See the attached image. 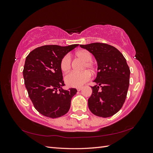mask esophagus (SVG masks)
Returning a JSON list of instances; mask_svg holds the SVG:
<instances>
[{
	"label": "esophagus",
	"instance_id": "1",
	"mask_svg": "<svg viewBox=\"0 0 153 153\" xmlns=\"http://www.w3.org/2000/svg\"><path fill=\"white\" fill-rule=\"evenodd\" d=\"M82 89H83V87H79L76 88V89H77L78 91H80Z\"/></svg>",
	"mask_w": 153,
	"mask_h": 153
}]
</instances>
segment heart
I'll use <instances>...</instances> for the list:
<instances>
[{
  "label": "heart",
  "instance_id": "b5f03b06",
  "mask_svg": "<svg viewBox=\"0 0 153 153\" xmlns=\"http://www.w3.org/2000/svg\"><path fill=\"white\" fill-rule=\"evenodd\" d=\"M76 56L84 61V65L82 66V70L87 69L92 74L96 72L97 66L92 61V55L89 51L85 50L78 51L76 53ZM60 66H61V70L64 73H68L70 70L71 67V59L69 55H64L62 58ZM91 73L88 71H84L80 73L72 72L68 74L65 77V81L66 84L69 87H79L89 81L91 79Z\"/></svg>",
  "mask_w": 153,
  "mask_h": 153
}]
</instances>
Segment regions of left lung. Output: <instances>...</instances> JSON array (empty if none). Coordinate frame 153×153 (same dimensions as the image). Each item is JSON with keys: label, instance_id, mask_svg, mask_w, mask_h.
I'll return each instance as SVG.
<instances>
[{"label": "left lung", "instance_id": "obj_1", "mask_svg": "<svg viewBox=\"0 0 153 153\" xmlns=\"http://www.w3.org/2000/svg\"><path fill=\"white\" fill-rule=\"evenodd\" d=\"M95 57L98 74L91 87L92 95L88 100L91 112L97 116L108 117L122 108L129 85L130 70L126 59L113 46L93 43L80 45Z\"/></svg>", "mask_w": 153, "mask_h": 153}]
</instances>
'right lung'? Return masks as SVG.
<instances>
[{"label":"right lung","mask_w":153,"mask_h":153,"mask_svg":"<svg viewBox=\"0 0 153 153\" xmlns=\"http://www.w3.org/2000/svg\"><path fill=\"white\" fill-rule=\"evenodd\" d=\"M78 46L45 45L35 48L26 57L23 70L25 87L34 108L44 116L61 117L70 108L77 91L62 88L65 84L60 63L64 55Z\"/></svg>","instance_id":"add662e5"}]
</instances>
